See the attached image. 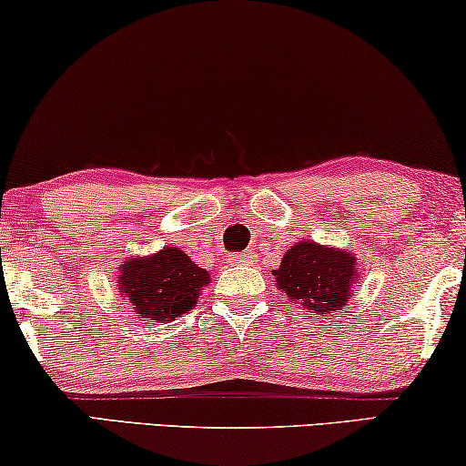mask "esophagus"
<instances>
[{
	"mask_svg": "<svg viewBox=\"0 0 466 466\" xmlns=\"http://www.w3.org/2000/svg\"><path fill=\"white\" fill-rule=\"evenodd\" d=\"M232 261L238 263V266H248V263L253 261V253L251 251H245V253L232 257Z\"/></svg>",
	"mask_w": 466,
	"mask_h": 466,
	"instance_id": "1",
	"label": "esophagus"
}]
</instances>
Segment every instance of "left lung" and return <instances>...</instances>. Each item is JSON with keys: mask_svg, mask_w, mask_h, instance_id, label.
I'll return each mask as SVG.
<instances>
[{"mask_svg": "<svg viewBox=\"0 0 466 466\" xmlns=\"http://www.w3.org/2000/svg\"><path fill=\"white\" fill-rule=\"evenodd\" d=\"M274 276L289 299L320 316L345 308L358 269L350 253L303 240L289 248Z\"/></svg>", "mask_w": 466, "mask_h": 466, "instance_id": "left-lung-1", "label": "left lung"}]
</instances>
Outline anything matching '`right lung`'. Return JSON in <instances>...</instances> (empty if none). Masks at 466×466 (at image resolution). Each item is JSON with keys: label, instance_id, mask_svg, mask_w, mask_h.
Masks as SVG:
<instances>
[{"label": "right lung", "instance_id": "obj_1", "mask_svg": "<svg viewBox=\"0 0 466 466\" xmlns=\"http://www.w3.org/2000/svg\"><path fill=\"white\" fill-rule=\"evenodd\" d=\"M205 284H209L207 269L177 247H167L123 263L119 293L127 297L129 309L140 318L165 322L188 314Z\"/></svg>", "mask_w": 466, "mask_h": 466}]
</instances>
